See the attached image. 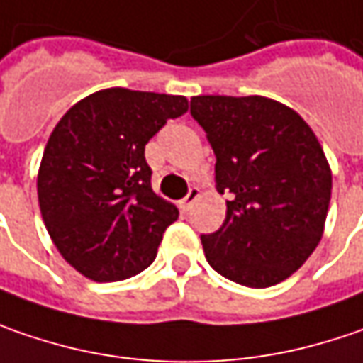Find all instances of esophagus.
Returning <instances> with one entry per match:
<instances>
[{"label": "esophagus", "instance_id": "34e87169", "mask_svg": "<svg viewBox=\"0 0 363 363\" xmlns=\"http://www.w3.org/2000/svg\"><path fill=\"white\" fill-rule=\"evenodd\" d=\"M199 197H201V191H199L197 186H191V189H189V193H186V197L181 201L182 211H189V209L193 207V203H195Z\"/></svg>", "mask_w": 363, "mask_h": 363}]
</instances>
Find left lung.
<instances>
[{
  "label": "left lung",
  "instance_id": "left-lung-1",
  "mask_svg": "<svg viewBox=\"0 0 363 363\" xmlns=\"http://www.w3.org/2000/svg\"><path fill=\"white\" fill-rule=\"evenodd\" d=\"M191 116L215 152L217 191L229 193L223 225L201 235L205 258L250 289L282 282L323 235L331 168L317 135L291 107L260 95H199Z\"/></svg>",
  "mask_w": 363,
  "mask_h": 363
}]
</instances>
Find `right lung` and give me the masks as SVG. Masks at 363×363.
<instances>
[{
    "label": "right lung",
    "instance_id": "1",
    "mask_svg": "<svg viewBox=\"0 0 363 363\" xmlns=\"http://www.w3.org/2000/svg\"><path fill=\"white\" fill-rule=\"evenodd\" d=\"M182 95L103 89L72 105L42 154L38 203L62 258L95 282L150 266L179 209L152 191L146 144L186 113Z\"/></svg>",
    "mask_w": 363,
    "mask_h": 363
}]
</instances>
